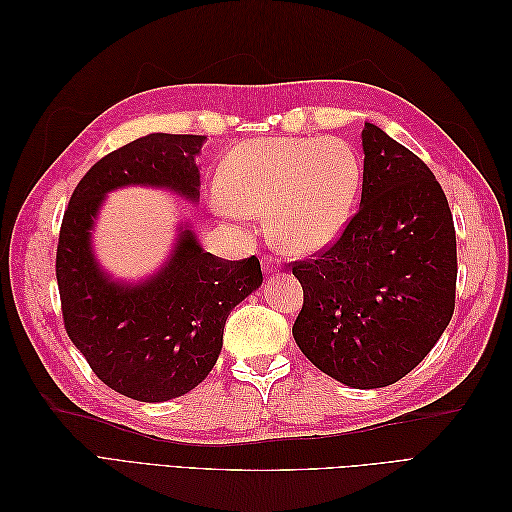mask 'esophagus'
<instances>
[{"label":"esophagus","instance_id":"34e87169","mask_svg":"<svg viewBox=\"0 0 512 512\" xmlns=\"http://www.w3.org/2000/svg\"><path fill=\"white\" fill-rule=\"evenodd\" d=\"M262 265H265V271H267V273H277V271H280V260L273 258V256H267L265 262H262Z\"/></svg>","mask_w":512,"mask_h":512}]
</instances>
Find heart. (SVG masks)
<instances>
[{
	"label": "heart",
	"instance_id": "heart-1",
	"mask_svg": "<svg viewBox=\"0 0 512 512\" xmlns=\"http://www.w3.org/2000/svg\"><path fill=\"white\" fill-rule=\"evenodd\" d=\"M363 164L342 138H258L232 149L218 175L220 211L267 215L269 237L290 256H309L346 230Z\"/></svg>",
	"mask_w": 512,
	"mask_h": 512
}]
</instances>
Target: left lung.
I'll return each instance as SVG.
<instances>
[{"label":"left lung","mask_w":512,"mask_h":512,"mask_svg":"<svg viewBox=\"0 0 512 512\" xmlns=\"http://www.w3.org/2000/svg\"><path fill=\"white\" fill-rule=\"evenodd\" d=\"M363 192L339 239L294 260L303 307L294 342L354 389L389 386L421 363L455 312L453 213L429 166L374 123L363 128Z\"/></svg>","instance_id":"obj_1"}]
</instances>
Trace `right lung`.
Segmentation results:
<instances>
[{
  "mask_svg": "<svg viewBox=\"0 0 512 512\" xmlns=\"http://www.w3.org/2000/svg\"><path fill=\"white\" fill-rule=\"evenodd\" d=\"M205 136L149 134L108 153L76 185L57 243L64 327L94 374L136 401L181 397L207 378L222 350L232 307L262 284L256 256L224 260L181 230L166 265L143 284L113 282L91 254L104 194L158 185L198 200L194 162Z\"/></svg>",
  "mask_w": 512,
  "mask_h": 512,
  "instance_id": "1",
  "label": "right lung"
}]
</instances>
